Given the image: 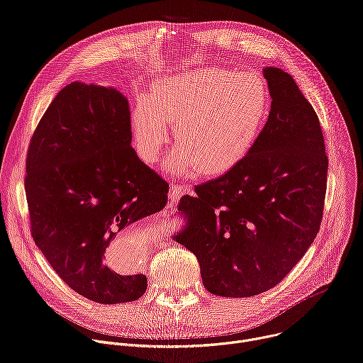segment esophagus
<instances>
[{
  "label": "esophagus",
  "mask_w": 363,
  "mask_h": 363,
  "mask_svg": "<svg viewBox=\"0 0 363 363\" xmlns=\"http://www.w3.org/2000/svg\"><path fill=\"white\" fill-rule=\"evenodd\" d=\"M186 191V186L184 185H178V184H172L171 185V189H169V199L172 202H177Z\"/></svg>",
  "instance_id": "esophagus-1"
}]
</instances>
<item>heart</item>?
Listing matches in <instances>:
<instances>
[{"instance_id":"obj_1","label":"heart","mask_w":363,"mask_h":363,"mask_svg":"<svg viewBox=\"0 0 363 363\" xmlns=\"http://www.w3.org/2000/svg\"><path fill=\"white\" fill-rule=\"evenodd\" d=\"M266 113L267 90L260 76L223 66L202 67L157 80L150 99L135 103L133 145L143 162H157L172 126L178 146L167 169L186 177L201 171L218 175L247 157Z\"/></svg>"}]
</instances>
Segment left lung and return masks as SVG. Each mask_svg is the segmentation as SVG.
I'll list each match as a JSON object with an SVG mask.
<instances>
[{"label": "left lung", "instance_id": "1", "mask_svg": "<svg viewBox=\"0 0 363 363\" xmlns=\"http://www.w3.org/2000/svg\"><path fill=\"white\" fill-rule=\"evenodd\" d=\"M272 109L247 157L184 195L175 237L196 257L205 289L251 297L277 286L315 241L328 155L319 118L290 74L266 67Z\"/></svg>", "mask_w": 363, "mask_h": 363}]
</instances>
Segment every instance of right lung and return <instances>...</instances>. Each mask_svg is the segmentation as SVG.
<instances>
[{"mask_svg":"<svg viewBox=\"0 0 363 363\" xmlns=\"http://www.w3.org/2000/svg\"><path fill=\"white\" fill-rule=\"evenodd\" d=\"M130 142L128 99L113 87L73 82L50 103L27 152L31 237L70 289L101 304L145 293L146 276L113 272L105 252L121 231L168 202L169 184Z\"/></svg>","mask_w":363,"mask_h":363,"instance_id":"obj_1","label":"right lung"}]
</instances>
